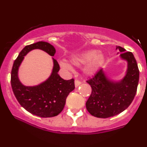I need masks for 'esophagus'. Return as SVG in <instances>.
I'll return each mask as SVG.
<instances>
[{"label": "esophagus", "mask_w": 147, "mask_h": 147, "mask_svg": "<svg viewBox=\"0 0 147 147\" xmlns=\"http://www.w3.org/2000/svg\"><path fill=\"white\" fill-rule=\"evenodd\" d=\"M82 84V82L79 80H77V79H76L75 81V87H78L80 84Z\"/></svg>", "instance_id": "esophagus-1"}]
</instances>
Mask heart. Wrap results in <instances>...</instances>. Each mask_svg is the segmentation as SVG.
I'll list each match as a JSON object with an SVG mask.
<instances>
[{"mask_svg": "<svg viewBox=\"0 0 147 147\" xmlns=\"http://www.w3.org/2000/svg\"><path fill=\"white\" fill-rule=\"evenodd\" d=\"M104 61V57L101 54H97L96 51L89 50L83 53L75 55L70 59V62L75 66L85 65L84 72L87 75H93L97 72ZM61 67L69 69L70 66L65 62L61 61L60 63Z\"/></svg>", "mask_w": 147, "mask_h": 147, "instance_id": "b5f03b06", "label": "heart"}]
</instances>
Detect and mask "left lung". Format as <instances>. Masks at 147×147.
Segmentation results:
<instances>
[{
	"instance_id": "8db88e82",
	"label": "left lung",
	"mask_w": 147,
	"mask_h": 147,
	"mask_svg": "<svg viewBox=\"0 0 147 147\" xmlns=\"http://www.w3.org/2000/svg\"><path fill=\"white\" fill-rule=\"evenodd\" d=\"M120 57L128 63L125 77L119 82H113L100 69L92 78L87 81L92 92L86 103L88 111L99 118L117 115L126 110L133 102L137 92L140 72L137 62L131 52L120 46Z\"/></svg>"
}]
</instances>
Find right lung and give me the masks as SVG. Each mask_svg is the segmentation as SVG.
Masks as SVG:
<instances>
[{"label": "right lung", "instance_id": "obj_1", "mask_svg": "<svg viewBox=\"0 0 147 147\" xmlns=\"http://www.w3.org/2000/svg\"><path fill=\"white\" fill-rule=\"evenodd\" d=\"M34 49H40L54 57L56 50L53 45L44 41H38L26 45L19 53L13 64L11 72V85L16 99L22 107L30 113L41 117H52L63 111L65 99L75 89V80H65L59 75L60 67L53 59L54 66L50 77L35 86H25L19 81L18 68L24 56Z\"/></svg>", "mask_w": 147, "mask_h": 147}]
</instances>
